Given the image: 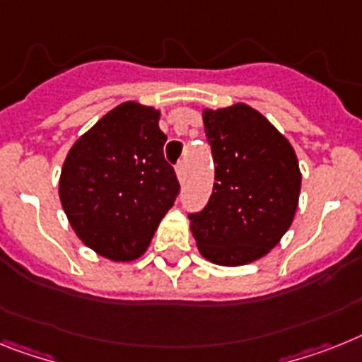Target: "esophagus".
Listing matches in <instances>:
<instances>
[{"mask_svg": "<svg viewBox=\"0 0 362 362\" xmlns=\"http://www.w3.org/2000/svg\"><path fill=\"white\" fill-rule=\"evenodd\" d=\"M175 174H177L179 181H185V160H179L175 164Z\"/></svg>", "mask_w": 362, "mask_h": 362, "instance_id": "esophagus-1", "label": "esophagus"}]
</instances>
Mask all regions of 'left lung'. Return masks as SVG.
<instances>
[{
    "label": "left lung",
    "instance_id": "8db88e82",
    "mask_svg": "<svg viewBox=\"0 0 362 362\" xmlns=\"http://www.w3.org/2000/svg\"><path fill=\"white\" fill-rule=\"evenodd\" d=\"M205 136L214 160L207 205L190 213V229L207 261L247 264L291 228L301 174L291 142L252 107L203 110Z\"/></svg>",
    "mask_w": 362,
    "mask_h": 362
}]
</instances>
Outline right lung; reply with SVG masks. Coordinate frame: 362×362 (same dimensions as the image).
<instances>
[{
	"label": "right lung",
	"instance_id": "add662e5",
	"mask_svg": "<svg viewBox=\"0 0 362 362\" xmlns=\"http://www.w3.org/2000/svg\"><path fill=\"white\" fill-rule=\"evenodd\" d=\"M159 110L127 101L71 146L59 196L77 237L112 261L139 259L174 205L179 181L166 163Z\"/></svg>",
	"mask_w": 362,
	"mask_h": 362
}]
</instances>
